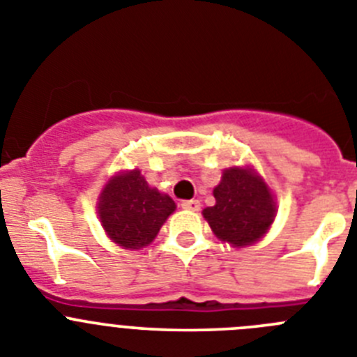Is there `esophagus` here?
<instances>
[{
	"label": "esophagus",
	"instance_id": "obj_1",
	"mask_svg": "<svg viewBox=\"0 0 357 357\" xmlns=\"http://www.w3.org/2000/svg\"><path fill=\"white\" fill-rule=\"evenodd\" d=\"M181 207L182 209H188V211H200V202L198 200H182Z\"/></svg>",
	"mask_w": 357,
	"mask_h": 357
}]
</instances>
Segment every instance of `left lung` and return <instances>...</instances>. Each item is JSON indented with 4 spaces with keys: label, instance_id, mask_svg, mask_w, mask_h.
<instances>
[{
    "label": "left lung",
    "instance_id": "8db88e82",
    "mask_svg": "<svg viewBox=\"0 0 357 357\" xmlns=\"http://www.w3.org/2000/svg\"><path fill=\"white\" fill-rule=\"evenodd\" d=\"M214 198L216 206L204 209V216L214 234L234 247L257 241L275 216L270 189L252 169H225Z\"/></svg>",
    "mask_w": 357,
    "mask_h": 357
}]
</instances>
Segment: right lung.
I'll return each mask as SVG.
<instances>
[{"label":"right lung","instance_id":"1","mask_svg":"<svg viewBox=\"0 0 357 357\" xmlns=\"http://www.w3.org/2000/svg\"><path fill=\"white\" fill-rule=\"evenodd\" d=\"M173 211L175 202L150 188L139 169L110 178L98 204L105 232L125 248L150 245Z\"/></svg>","mask_w":357,"mask_h":357}]
</instances>
